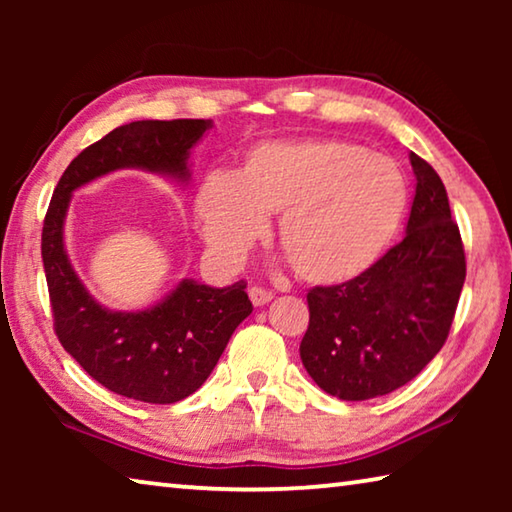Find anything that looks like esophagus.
<instances>
[{
    "label": "esophagus",
    "instance_id": "1",
    "mask_svg": "<svg viewBox=\"0 0 512 512\" xmlns=\"http://www.w3.org/2000/svg\"><path fill=\"white\" fill-rule=\"evenodd\" d=\"M248 296H250V300H253L255 307H262V305H266V302L273 300V293L262 289V287H250Z\"/></svg>",
    "mask_w": 512,
    "mask_h": 512
}]
</instances>
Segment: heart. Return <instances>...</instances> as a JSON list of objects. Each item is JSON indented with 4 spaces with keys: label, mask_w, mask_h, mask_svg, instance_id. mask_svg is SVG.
Instances as JSON below:
<instances>
[{
    "label": "heart",
    "mask_w": 512,
    "mask_h": 512,
    "mask_svg": "<svg viewBox=\"0 0 512 512\" xmlns=\"http://www.w3.org/2000/svg\"><path fill=\"white\" fill-rule=\"evenodd\" d=\"M397 164L336 140L264 142L235 178L214 173L196 194L203 237L225 262H239L280 214L277 241L311 284L352 280L395 235L406 207Z\"/></svg>",
    "instance_id": "b5f03b06"
}]
</instances>
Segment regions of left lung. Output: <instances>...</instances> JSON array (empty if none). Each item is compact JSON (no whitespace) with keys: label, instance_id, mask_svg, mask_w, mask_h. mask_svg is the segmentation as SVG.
Masks as SVG:
<instances>
[{"label":"left lung","instance_id":"1","mask_svg":"<svg viewBox=\"0 0 512 512\" xmlns=\"http://www.w3.org/2000/svg\"><path fill=\"white\" fill-rule=\"evenodd\" d=\"M406 235L361 275L307 293L300 359L325 393L372 400L409 384L447 341L465 282V250L443 180L411 153Z\"/></svg>","mask_w":512,"mask_h":512}]
</instances>
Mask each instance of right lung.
I'll return each instance as SVG.
<instances>
[{
  "label": "right lung",
  "mask_w": 512,
  "mask_h": 512,
  "mask_svg": "<svg viewBox=\"0 0 512 512\" xmlns=\"http://www.w3.org/2000/svg\"><path fill=\"white\" fill-rule=\"evenodd\" d=\"M210 119L131 121L69 162L42 225L54 329L63 348L108 391L149 404L185 400L205 384L241 320L250 316L246 282L214 289L183 280L142 311L101 307L69 264L63 228L76 189L117 169H146L187 183L189 151Z\"/></svg>",
  "instance_id": "add662e5"
}]
</instances>
